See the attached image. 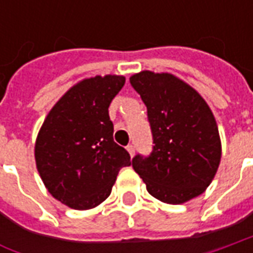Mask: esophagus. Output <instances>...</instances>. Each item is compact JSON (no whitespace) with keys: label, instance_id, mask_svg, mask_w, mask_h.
<instances>
[{"label":"esophagus","instance_id":"esophagus-1","mask_svg":"<svg viewBox=\"0 0 253 253\" xmlns=\"http://www.w3.org/2000/svg\"><path fill=\"white\" fill-rule=\"evenodd\" d=\"M127 152H128V153H130V156H134V153H135V146H134V145H128V146H127Z\"/></svg>","mask_w":253,"mask_h":253}]
</instances>
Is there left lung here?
<instances>
[{
  "instance_id": "1",
  "label": "left lung",
  "mask_w": 253,
  "mask_h": 253,
  "mask_svg": "<svg viewBox=\"0 0 253 253\" xmlns=\"http://www.w3.org/2000/svg\"><path fill=\"white\" fill-rule=\"evenodd\" d=\"M148 110L153 137L149 156L132 168L156 199L180 205L201 195L214 179L221 141L211 110L190 85L172 74L141 72L130 78Z\"/></svg>"
}]
</instances>
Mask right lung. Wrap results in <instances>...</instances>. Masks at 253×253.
<instances>
[{
  "label": "right lung",
  "instance_id": "right-lung-1",
  "mask_svg": "<svg viewBox=\"0 0 253 253\" xmlns=\"http://www.w3.org/2000/svg\"><path fill=\"white\" fill-rule=\"evenodd\" d=\"M122 76L84 80L48 112L35 145L38 170L48 192L76 210L93 209L111 194L118 172L131 164L114 141L108 107Z\"/></svg>",
  "mask_w": 253,
  "mask_h": 253
}]
</instances>
